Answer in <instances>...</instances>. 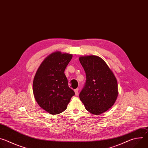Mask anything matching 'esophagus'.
Listing matches in <instances>:
<instances>
[{
    "mask_svg": "<svg viewBox=\"0 0 148 148\" xmlns=\"http://www.w3.org/2000/svg\"><path fill=\"white\" fill-rule=\"evenodd\" d=\"M78 91H79V89H78V88H76V89H75V90H74V92H75V95H78Z\"/></svg>",
    "mask_w": 148,
    "mask_h": 148,
    "instance_id": "34e87169",
    "label": "esophagus"
}]
</instances>
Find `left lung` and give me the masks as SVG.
Returning a JSON list of instances; mask_svg holds the SVG:
<instances>
[{
    "instance_id": "left-lung-1",
    "label": "left lung",
    "mask_w": 148,
    "mask_h": 148,
    "mask_svg": "<svg viewBox=\"0 0 148 148\" xmlns=\"http://www.w3.org/2000/svg\"><path fill=\"white\" fill-rule=\"evenodd\" d=\"M86 74V81L79 94L90 112L99 115L114 104L118 97V83L112 71L101 58L95 56L80 57Z\"/></svg>"
}]
</instances>
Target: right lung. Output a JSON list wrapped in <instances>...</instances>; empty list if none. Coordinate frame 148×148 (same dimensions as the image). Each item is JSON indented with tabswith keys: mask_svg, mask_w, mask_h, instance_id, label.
<instances>
[{
	"mask_svg": "<svg viewBox=\"0 0 148 148\" xmlns=\"http://www.w3.org/2000/svg\"><path fill=\"white\" fill-rule=\"evenodd\" d=\"M73 56L56 52L42 62L34 78L33 91L40 107L52 115L67 107L74 91L69 87L64 70Z\"/></svg>",
	"mask_w": 148,
	"mask_h": 148,
	"instance_id": "right-lung-1",
	"label": "right lung"
}]
</instances>
